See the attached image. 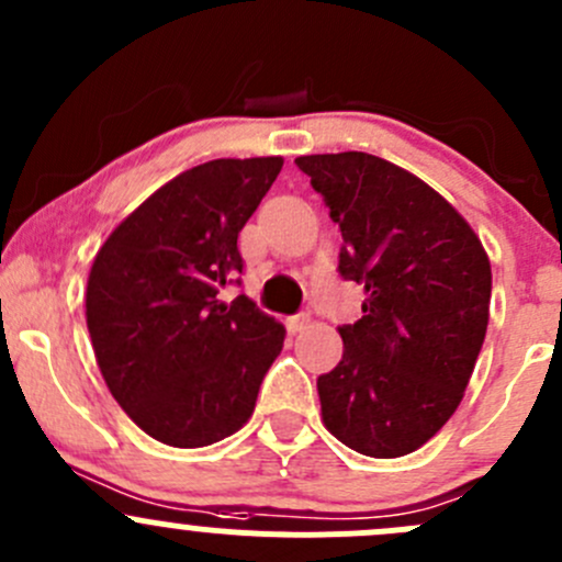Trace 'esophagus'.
<instances>
[{
  "mask_svg": "<svg viewBox=\"0 0 562 562\" xmlns=\"http://www.w3.org/2000/svg\"><path fill=\"white\" fill-rule=\"evenodd\" d=\"M307 326H310V313H296L288 317V328H291V331H304Z\"/></svg>",
  "mask_w": 562,
  "mask_h": 562,
  "instance_id": "1",
  "label": "esophagus"
}]
</instances>
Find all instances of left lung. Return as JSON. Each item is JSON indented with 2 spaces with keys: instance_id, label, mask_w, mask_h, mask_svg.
Masks as SVG:
<instances>
[{
  "instance_id": "obj_1",
  "label": "left lung",
  "mask_w": 562,
  "mask_h": 562,
  "mask_svg": "<svg viewBox=\"0 0 562 562\" xmlns=\"http://www.w3.org/2000/svg\"><path fill=\"white\" fill-rule=\"evenodd\" d=\"M342 231L339 277L367 299L317 378L323 424L359 454L416 451L451 418L490 323L492 269L446 198L367 151L296 157Z\"/></svg>"
}]
</instances>
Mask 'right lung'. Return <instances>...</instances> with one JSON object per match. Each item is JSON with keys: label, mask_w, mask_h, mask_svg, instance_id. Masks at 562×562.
Returning <instances> with one entry per match:
<instances>
[{"label": "right lung", "mask_w": 562, "mask_h": 562, "mask_svg": "<svg viewBox=\"0 0 562 562\" xmlns=\"http://www.w3.org/2000/svg\"><path fill=\"white\" fill-rule=\"evenodd\" d=\"M282 157L212 160L146 198L100 247L87 326L113 400L160 443L201 449L247 424L285 328L239 293V234Z\"/></svg>", "instance_id": "right-lung-1"}]
</instances>
